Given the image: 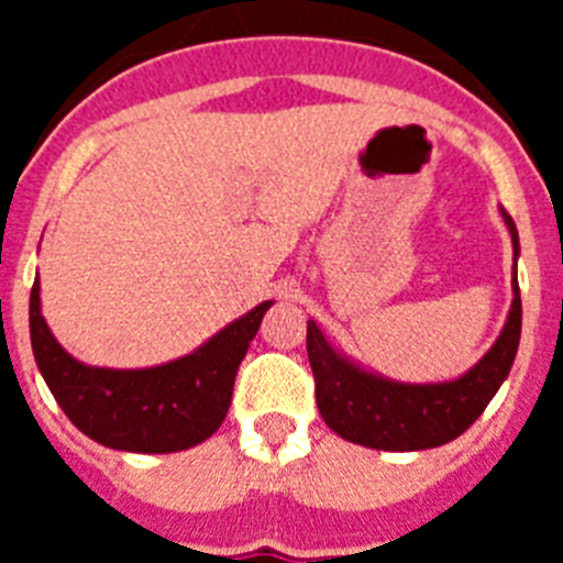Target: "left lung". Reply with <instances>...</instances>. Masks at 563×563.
<instances>
[{"mask_svg":"<svg viewBox=\"0 0 563 563\" xmlns=\"http://www.w3.org/2000/svg\"><path fill=\"white\" fill-rule=\"evenodd\" d=\"M505 220L514 256L519 258V231L505 208ZM521 338V296L514 271V305L507 312L499 338L476 366L456 380L445 383H400L357 363L332 346L307 321V357L316 375L318 411L343 440L377 451H422L456 440L476 422L485 406L494 400L505 377L510 375Z\"/></svg>","mask_w":563,"mask_h":563,"instance_id":"1","label":"left lung"}]
</instances>
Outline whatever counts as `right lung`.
Segmentation results:
<instances>
[{
    "instance_id": "right-lung-1",
    "label": "right lung",
    "mask_w": 563,
    "mask_h": 563,
    "mask_svg": "<svg viewBox=\"0 0 563 563\" xmlns=\"http://www.w3.org/2000/svg\"><path fill=\"white\" fill-rule=\"evenodd\" d=\"M273 301L231 321L191 355L152 369H103L76 361L42 316L38 278L30 290V343L53 397L89 440L114 451L172 454L220 429L233 380Z\"/></svg>"
}]
</instances>
